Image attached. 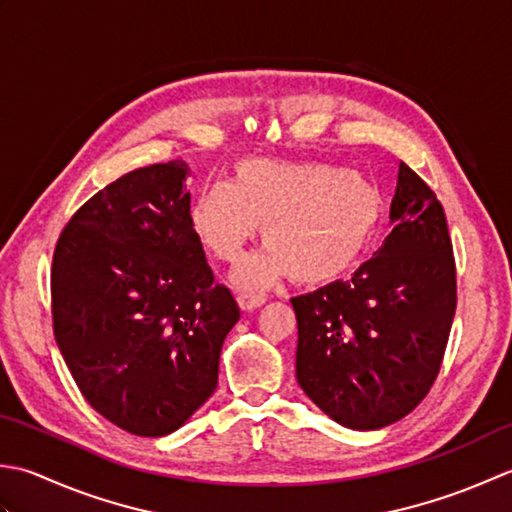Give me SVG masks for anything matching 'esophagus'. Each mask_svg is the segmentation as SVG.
Wrapping results in <instances>:
<instances>
[{
  "label": "esophagus",
  "mask_w": 512,
  "mask_h": 512,
  "mask_svg": "<svg viewBox=\"0 0 512 512\" xmlns=\"http://www.w3.org/2000/svg\"><path fill=\"white\" fill-rule=\"evenodd\" d=\"M236 300H238V305H241L243 311H252V309H258L260 305H263L265 296H258V294H238Z\"/></svg>",
  "instance_id": "esophagus-1"
}]
</instances>
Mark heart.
<instances>
[{
	"label": "heart",
	"instance_id": "1",
	"mask_svg": "<svg viewBox=\"0 0 512 512\" xmlns=\"http://www.w3.org/2000/svg\"><path fill=\"white\" fill-rule=\"evenodd\" d=\"M384 216V201L367 176L320 161L245 159L234 183L198 192L192 227L207 252L234 263L265 227L267 252L243 260L234 280L267 287L289 276L327 285L358 265Z\"/></svg>",
	"mask_w": 512,
	"mask_h": 512
}]
</instances>
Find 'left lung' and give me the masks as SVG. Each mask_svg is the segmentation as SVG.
Segmentation results:
<instances>
[{"label": "left lung", "mask_w": 512, "mask_h": 512, "mask_svg": "<svg viewBox=\"0 0 512 512\" xmlns=\"http://www.w3.org/2000/svg\"><path fill=\"white\" fill-rule=\"evenodd\" d=\"M391 234L351 280L291 298L296 378L331 420L373 431L409 415L440 373L457 283L442 203L400 163Z\"/></svg>", "instance_id": "8db88e82"}]
</instances>
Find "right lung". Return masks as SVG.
<instances>
[{"label": "right lung", "mask_w": 512, "mask_h": 512, "mask_svg": "<svg viewBox=\"0 0 512 512\" xmlns=\"http://www.w3.org/2000/svg\"><path fill=\"white\" fill-rule=\"evenodd\" d=\"M187 163L123 174L61 232L52 329L88 404L119 429L161 437L201 409L241 309L192 227Z\"/></svg>", "instance_id": "1"}]
</instances>
